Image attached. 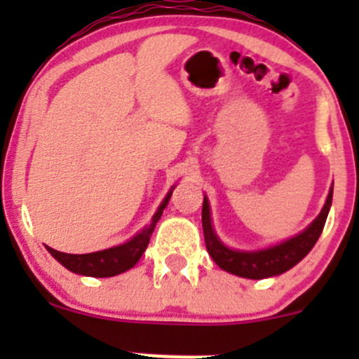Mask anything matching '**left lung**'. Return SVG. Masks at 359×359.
<instances>
[{
  "label": "left lung",
  "instance_id": "1",
  "mask_svg": "<svg viewBox=\"0 0 359 359\" xmlns=\"http://www.w3.org/2000/svg\"><path fill=\"white\" fill-rule=\"evenodd\" d=\"M332 194H334V189L328 194L327 203H325L320 215L316 217V220L304 233L285 241V243L278 245V247L260 250V252H236V250L224 247L217 240L215 233L212 229L210 206L208 200L205 198L201 220L206 250H208L210 257H212L217 266L222 267L227 273L236 274V276L250 278V280H262V278L276 276V274L285 273V271L292 269L295 264H299L311 252V248L316 245L318 238H320L321 231L325 227V222H327L328 210H330L332 205Z\"/></svg>",
  "mask_w": 359,
  "mask_h": 359
}]
</instances>
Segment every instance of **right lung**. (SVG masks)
Returning <instances> with one entry per match:
<instances>
[{"label": "right lung", "instance_id": "obj_1", "mask_svg": "<svg viewBox=\"0 0 359 359\" xmlns=\"http://www.w3.org/2000/svg\"><path fill=\"white\" fill-rule=\"evenodd\" d=\"M170 196H172V191H170L168 196L165 198V201L161 203L158 212L154 213L149 226H147L142 233L137 234L133 240H130L128 243L119 245V247H114V248L102 250V252L83 253V255H72V253L57 252V250L50 247H46V250H48V252L52 253V255L55 257L64 267H67L69 271H72V273L76 274H83V276L109 278V276H116V274L119 273H125V271L132 269V267L139 262L142 253L146 252L147 245H149V240H151V234H153L159 217H161L163 208L168 205Z\"/></svg>", "mask_w": 359, "mask_h": 359}]
</instances>
